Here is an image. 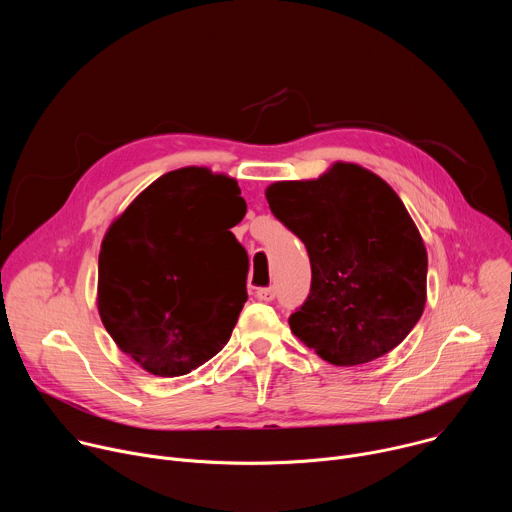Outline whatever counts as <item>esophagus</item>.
<instances>
[{
    "label": "esophagus",
    "mask_w": 512,
    "mask_h": 512,
    "mask_svg": "<svg viewBox=\"0 0 512 512\" xmlns=\"http://www.w3.org/2000/svg\"><path fill=\"white\" fill-rule=\"evenodd\" d=\"M257 298L263 300V302H273L275 300V289L273 287H259Z\"/></svg>",
    "instance_id": "34e87169"
}]
</instances>
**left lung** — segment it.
Masks as SVG:
<instances>
[{"label": "left lung", "instance_id": "8db88e82", "mask_svg": "<svg viewBox=\"0 0 512 512\" xmlns=\"http://www.w3.org/2000/svg\"><path fill=\"white\" fill-rule=\"evenodd\" d=\"M281 225L308 249L312 283L289 328L336 367L393 350L425 306L427 253L395 190L354 164L265 192Z\"/></svg>", "mask_w": 512, "mask_h": 512}]
</instances>
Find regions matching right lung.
<instances>
[{"label": "right lung", "mask_w": 512, "mask_h": 512, "mask_svg": "<svg viewBox=\"0 0 512 512\" xmlns=\"http://www.w3.org/2000/svg\"><path fill=\"white\" fill-rule=\"evenodd\" d=\"M245 212L235 180L182 168L145 188L107 231L99 314L148 373L186 375L229 342L247 302L249 257L231 233Z\"/></svg>", "instance_id": "1"}]
</instances>
